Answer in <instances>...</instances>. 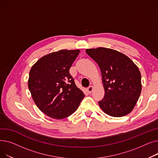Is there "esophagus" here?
I'll return each mask as SVG.
<instances>
[{
	"label": "esophagus",
	"instance_id": "1",
	"mask_svg": "<svg viewBox=\"0 0 158 158\" xmlns=\"http://www.w3.org/2000/svg\"><path fill=\"white\" fill-rule=\"evenodd\" d=\"M93 89H94V87L93 86H89L88 87V88L87 89V91H88V92L89 93V94H91L92 92V91H93Z\"/></svg>",
	"mask_w": 158,
	"mask_h": 158
}]
</instances>
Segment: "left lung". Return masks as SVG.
Masks as SVG:
<instances>
[{
  "instance_id": "8db88e82",
  "label": "left lung",
  "mask_w": 158,
  "mask_h": 158,
  "mask_svg": "<svg viewBox=\"0 0 158 158\" xmlns=\"http://www.w3.org/2000/svg\"><path fill=\"white\" fill-rule=\"evenodd\" d=\"M86 53L98 64L105 91L98 102L102 110L113 117L131 113L138 101L142 81L136 64L123 53L111 48H87Z\"/></svg>"
}]
</instances>
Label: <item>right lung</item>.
Masks as SVG:
<instances>
[{
  "label": "right lung",
  "instance_id": "obj_1",
  "mask_svg": "<svg viewBox=\"0 0 158 158\" xmlns=\"http://www.w3.org/2000/svg\"><path fill=\"white\" fill-rule=\"evenodd\" d=\"M80 50L48 54L31 67L28 88L35 104L48 117L63 119L77 110L85 94L74 82L70 68Z\"/></svg>",
  "mask_w": 158,
  "mask_h": 158
}]
</instances>
